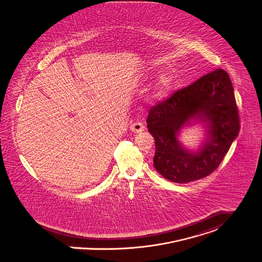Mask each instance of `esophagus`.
Wrapping results in <instances>:
<instances>
[{
    "label": "esophagus",
    "instance_id": "obj_1",
    "mask_svg": "<svg viewBox=\"0 0 262 262\" xmlns=\"http://www.w3.org/2000/svg\"><path fill=\"white\" fill-rule=\"evenodd\" d=\"M130 129H131L133 132H135V133H140V132L144 131L145 126H144V124H143L142 122L137 121V122H134V123L130 126Z\"/></svg>",
    "mask_w": 262,
    "mask_h": 262
}]
</instances>
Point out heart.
Wrapping results in <instances>:
<instances>
[{
	"mask_svg": "<svg viewBox=\"0 0 262 262\" xmlns=\"http://www.w3.org/2000/svg\"><path fill=\"white\" fill-rule=\"evenodd\" d=\"M173 80L169 74H163L160 76L157 86H156V95L158 97H163L166 95L172 88Z\"/></svg>",
	"mask_w": 262,
	"mask_h": 262,
	"instance_id": "heart-1",
	"label": "heart"
}]
</instances>
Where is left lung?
I'll return each mask as SVG.
<instances>
[{"label":"left lung","instance_id":"obj_1","mask_svg":"<svg viewBox=\"0 0 262 262\" xmlns=\"http://www.w3.org/2000/svg\"><path fill=\"white\" fill-rule=\"evenodd\" d=\"M197 118L209 123L210 138L193 154L177 140L181 126ZM147 128L155 140V169L167 180L187 183L210 175L237 137L240 122L232 83L222 69L210 72L153 106Z\"/></svg>","mask_w":262,"mask_h":262}]
</instances>
